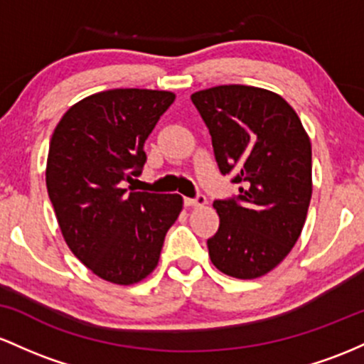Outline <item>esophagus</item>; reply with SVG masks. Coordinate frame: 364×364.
<instances>
[{"label":"esophagus","instance_id":"esophagus-1","mask_svg":"<svg viewBox=\"0 0 364 364\" xmlns=\"http://www.w3.org/2000/svg\"><path fill=\"white\" fill-rule=\"evenodd\" d=\"M183 204L186 206H204L206 204V196L198 194L196 198H183Z\"/></svg>","mask_w":364,"mask_h":364}]
</instances>
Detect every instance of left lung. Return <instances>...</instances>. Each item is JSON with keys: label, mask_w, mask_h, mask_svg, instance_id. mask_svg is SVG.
<instances>
[{"label": "left lung", "mask_w": 364, "mask_h": 364, "mask_svg": "<svg viewBox=\"0 0 364 364\" xmlns=\"http://www.w3.org/2000/svg\"><path fill=\"white\" fill-rule=\"evenodd\" d=\"M222 175L239 196L216 199L211 263L228 277L258 279L291 252L311 201V142L292 106L252 85H216L191 96Z\"/></svg>", "instance_id": "left-lung-1"}]
</instances>
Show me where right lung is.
I'll return each mask as SVG.
<instances>
[{"instance_id": "right-lung-1", "label": "right lung", "mask_w": 364, "mask_h": 364, "mask_svg": "<svg viewBox=\"0 0 364 364\" xmlns=\"http://www.w3.org/2000/svg\"><path fill=\"white\" fill-rule=\"evenodd\" d=\"M175 94L112 89L73 105L50 142L46 187L65 242L85 267L118 285L156 268L166 232L182 211L178 194L134 193L144 142Z\"/></svg>"}]
</instances>
